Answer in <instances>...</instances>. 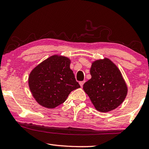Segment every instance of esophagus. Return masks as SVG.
<instances>
[{"label": "esophagus", "mask_w": 149, "mask_h": 149, "mask_svg": "<svg viewBox=\"0 0 149 149\" xmlns=\"http://www.w3.org/2000/svg\"><path fill=\"white\" fill-rule=\"evenodd\" d=\"M84 83H85V81H80L79 84V85H80V86L81 87H83V85H84Z\"/></svg>", "instance_id": "obj_1"}]
</instances>
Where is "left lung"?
<instances>
[{
  "label": "left lung",
  "instance_id": "1",
  "mask_svg": "<svg viewBox=\"0 0 149 149\" xmlns=\"http://www.w3.org/2000/svg\"><path fill=\"white\" fill-rule=\"evenodd\" d=\"M90 74L91 78L83 88L96 110L108 112L119 107L127 96V87L116 65L107 58L97 60Z\"/></svg>",
  "mask_w": 149,
  "mask_h": 149
}]
</instances>
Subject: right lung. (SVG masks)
Segmentation results:
<instances>
[{
    "label": "right lung",
    "instance_id": "right-lung-1",
    "mask_svg": "<svg viewBox=\"0 0 149 149\" xmlns=\"http://www.w3.org/2000/svg\"><path fill=\"white\" fill-rule=\"evenodd\" d=\"M70 59L55 54L32 70L28 84L33 97L38 104L54 108L65 101L72 91L80 87L70 69Z\"/></svg>",
    "mask_w": 149,
    "mask_h": 149
}]
</instances>
